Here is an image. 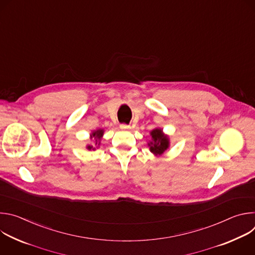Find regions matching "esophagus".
<instances>
[{
	"mask_svg": "<svg viewBox=\"0 0 255 255\" xmlns=\"http://www.w3.org/2000/svg\"><path fill=\"white\" fill-rule=\"evenodd\" d=\"M120 128L123 130H129L131 127H130V125H127V124H121Z\"/></svg>",
	"mask_w": 255,
	"mask_h": 255,
	"instance_id": "esophagus-1",
	"label": "esophagus"
}]
</instances>
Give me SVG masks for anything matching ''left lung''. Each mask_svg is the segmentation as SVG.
I'll use <instances>...</instances> for the list:
<instances>
[{
	"label": "left lung",
	"instance_id": "1",
	"mask_svg": "<svg viewBox=\"0 0 255 255\" xmlns=\"http://www.w3.org/2000/svg\"><path fill=\"white\" fill-rule=\"evenodd\" d=\"M152 141L148 143L150 151L154 155H161L169 147V139L166 135L163 134L161 129H153L150 132Z\"/></svg>",
	"mask_w": 255,
	"mask_h": 255
}]
</instances>
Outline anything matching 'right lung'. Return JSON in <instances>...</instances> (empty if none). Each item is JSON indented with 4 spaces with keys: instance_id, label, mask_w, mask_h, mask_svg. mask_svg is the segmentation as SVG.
<instances>
[{
    "instance_id": "add662e5",
    "label": "right lung",
    "mask_w": 255,
    "mask_h": 255,
    "mask_svg": "<svg viewBox=\"0 0 255 255\" xmlns=\"http://www.w3.org/2000/svg\"><path fill=\"white\" fill-rule=\"evenodd\" d=\"M103 134H104V130H103V129H98L97 131H94V132L91 134V137H92V138L94 137V138L96 139V145H97V144H100L99 141L101 140ZM87 148H88L89 150H92V149L94 150V149H95L93 145H88Z\"/></svg>"
}]
</instances>
